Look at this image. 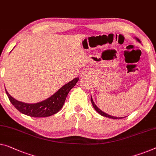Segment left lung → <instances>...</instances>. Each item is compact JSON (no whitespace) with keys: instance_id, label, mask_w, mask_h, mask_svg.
<instances>
[{"instance_id":"left-lung-1","label":"left lung","mask_w":156,"mask_h":156,"mask_svg":"<svg viewBox=\"0 0 156 156\" xmlns=\"http://www.w3.org/2000/svg\"><path fill=\"white\" fill-rule=\"evenodd\" d=\"M136 39H137V41H138L139 42H140V41H139L138 38H136ZM91 102H92V104L93 107L94 108L95 110H96V111H97V112H98L100 115H103V116H105V117H107V118H112V119H121V118H123L122 117V118H117V117H114V116H111V115H110L106 114V113L103 112V111H101L100 110V109H99L98 107H97V106L96 105H95L94 103V101H93V100H92V98H91Z\"/></svg>"}]
</instances>
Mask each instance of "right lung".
Here are the masks:
<instances>
[{"label": "right lung", "instance_id": "add662e5", "mask_svg": "<svg viewBox=\"0 0 156 156\" xmlns=\"http://www.w3.org/2000/svg\"><path fill=\"white\" fill-rule=\"evenodd\" d=\"M79 80L78 78H74L62 87L58 91L45 100L36 104H27L19 101L12 97L5 89L10 101L17 110L24 114L34 118L48 117L57 113L62 109L66 96Z\"/></svg>", "mask_w": 156, "mask_h": 156}]
</instances>
